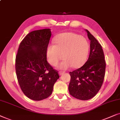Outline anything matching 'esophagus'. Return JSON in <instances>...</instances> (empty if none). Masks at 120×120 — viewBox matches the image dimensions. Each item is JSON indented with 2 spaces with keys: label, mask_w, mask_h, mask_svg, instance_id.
<instances>
[{
  "label": "esophagus",
  "mask_w": 120,
  "mask_h": 120,
  "mask_svg": "<svg viewBox=\"0 0 120 120\" xmlns=\"http://www.w3.org/2000/svg\"><path fill=\"white\" fill-rule=\"evenodd\" d=\"M64 72H63V71H59V75H60V76L63 74H64Z\"/></svg>",
  "instance_id": "esophagus-1"
}]
</instances>
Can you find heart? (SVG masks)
I'll use <instances>...</instances> for the list:
<instances>
[{
  "label": "heart",
  "instance_id": "obj_1",
  "mask_svg": "<svg viewBox=\"0 0 120 120\" xmlns=\"http://www.w3.org/2000/svg\"><path fill=\"white\" fill-rule=\"evenodd\" d=\"M55 45L47 48V57L51 65L56 66L61 59L64 60L59 65V68L66 70L72 66L80 68L85 63L88 55V41L81 35L66 32L57 35L54 40Z\"/></svg>",
  "mask_w": 120,
  "mask_h": 120
}]
</instances>
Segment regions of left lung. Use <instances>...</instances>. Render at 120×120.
<instances>
[{"instance_id": "left-lung-1", "label": "left lung", "mask_w": 120, "mask_h": 120, "mask_svg": "<svg viewBox=\"0 0 120 120\" xmlns=\"http://www.w3.org/2000/svg\"><path fill=\"white\" fill-rule=\"evenodd\" d=\"M90 40V53L87 62L81 67L70 72L68 86L70 95L82 100L90 99L100 90L105 73L106 63L101 45L87 30Z\"/></svg>"}]
</instances>
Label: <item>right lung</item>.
I'll use <instances>...</instances> for the list:
<instances>
[{
  "label": "right lung",
  "mask_w": 120,
  "mask_h": 120,
  "mask_svg": "<svg viewBox=\"0 0 120 120\" xmlns=\"http://www.w3.org/2000/svg\"><path fill=\"white\" fill-rule=\"evenodd\" d=\"M50 29L30 32L20 43L15 59V70L21 89L26 96L41 100L52 94L54 84L60 77L48 63L47 52Z\"/></svg>",
  "instance_id": "add662e5"
}]
</instances>
